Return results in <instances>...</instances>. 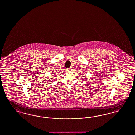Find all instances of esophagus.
Instances as JSON below:
<instances>
[{"instance_id":"esophagus-1","label":"esophagus","mask_w":135,"mask_h":135,"mask_svg":"<svg viewBox=\"0 0 135 135\" xmlns=\"http://www.w3.org/2000/svg\"><path fill=\"white\" fill-rule=\"evenodd\" d=\"M67 71H71V68H68V69H67Z\"/></svg>"}]
</instances>
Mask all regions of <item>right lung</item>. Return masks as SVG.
<instances>
[{"instance_id":"right-lung-1","label":"right lung","mask_w":135,"mask_h":135,"mask_svg":"<svg viewBox=\"0 0 135 135\" xmlns=\"http://www.w3.org/2000/svg\"><path fill=\"white\" fill-rule=\"evenodd\" d=\"M52 78H51V79H52Z\"/></svg>"}]
</instances>
